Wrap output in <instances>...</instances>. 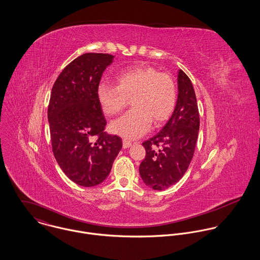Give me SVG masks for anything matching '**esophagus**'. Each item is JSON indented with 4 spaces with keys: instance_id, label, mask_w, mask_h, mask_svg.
<instances>
[{
    "instance_id": "obj_1",
    "label": "esophagus",
    "mask_w": 260,
    "mask_h": 260,
    "mask_svg": "<svg viewBox=\"0 0 260 260\" xmlns=\"http://www.w3.org/2000/svg\"><path fill=\"white\" fill-rule=\"evenodd\" d=\"M131 145H132V143L130 141L123 140V148H129Z\"/></svg>"
}]
</instances>
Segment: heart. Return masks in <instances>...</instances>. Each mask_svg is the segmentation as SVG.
I'll return each mask as SVG.
<instances>
[{
  "label": "heart",
  "mask_w": 260,
  "mask_h": 260,
  "mask_svg": "<svg viewBox=\"0 0 260 260\" xmlns=\"http://www.w3.org/2000/svg\"><path fill=\"white\" fill-rule=\"evenodd\" d=\"M115 86L101 84L97 89L99 105L108 116L122 111L131 99L133 109L110 125L113 133L136 139L146 133L152 121L165 122L174 111L177 99L176 86L171 76L159 73L153 67L137 66L127 69L115 79Z\"/></svg>",
  "instance_id": "b5f03b06"
}]
</instances>
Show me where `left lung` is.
Returning <instances> with one entry per match:
<instances>
[{"label": "left lung", "instance_id": "obj_1", "mask_svg": "<svg viewBox=\"0 0 260 260\" xmlns=\"http://www.w3.org/2000/svg\"><path fill=\"white\" fill-rule=\"evenodd\" d=\"M177 84L176 106L170 119L157 135L143 143L146 156L139 173L145 185L159 191L176 184L183 177L198 137L197 100L193 85L182 70H178Z\"/></svg>", "mask_w": 260, "mask_h": 260}]
</instances>
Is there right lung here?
<instances>
[{"mask_svg":"<svg viewBox=\"0 0 260 260\" xmlns=\"http://www.w3.org/2000/svg\"><path fill=\"white\" fill-rule=\"evenodd\" d=\"M114 56L86 53L57 78L51 93L48 120L54 156L69 179L92 187L102 183L122 148V139L104 132L106 120L97 89Z\"/></svg>","mask_w":260,"mask_h":260,"instance_id":"1","label":"right lung"}]
</instances>
